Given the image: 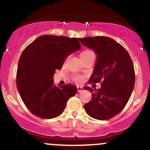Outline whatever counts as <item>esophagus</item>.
<instances>
[{
    "label": "esophagus",
    "mask_w": 150,
    "mask_h": 150,
    "mask_svg": "<svg viewBox=\"0 0 150 150\" xmlns=\"http://www.w3.org/2000/svg\"><path fill=\"white\" fill-rule=\"evenodd\" d=\"M77 89H78V92H81V91L83 90V87H81V86H78L77 87Z\"/></svg>",
    "instance_id": "34e87169"
}]
</instances>
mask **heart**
<instances>
[{
    "label": "heart",
    "mask_w": 150,
    "mask_h": 150,
    "mask_svg": "<svg viewBox=\"0 0 150 150\" xmlns=\"http://www.w3.org/2000/svg\"><path fill=\"white\" fill-rule=\"evenodd\" d=\"M91 54H94L91 50H83V51L81 53V58L86 57V56H88ZM72 80H73L75 83H82L83 81V77L82 75H74L73 78H72Z\"/></svg>",
    "instance_id": "heart-1"
}]
</instances>
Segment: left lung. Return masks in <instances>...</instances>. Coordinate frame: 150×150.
I'll return each mask as SVG.
<instances>
[{
  "label": "left lung",
  "instance_id": "8db88e82",
  "mask_svg": "<svg viewBox=\"0 0 150 150\" xmlns=\"http://www.w3.org/2000/svg\"><path fill=\"white\" fill-rule=\"evenodd\" d=\"M78 40L97 53V63L88 83L101 84L99 89L83 87L92 95L84 108L92 118L110 120L122 110L131 96L136 79L133 61L126 49L113 39L94 36Z\"/></svg>",
  "mask_w": 150,
  "mask_h": 150
}]
</instances>
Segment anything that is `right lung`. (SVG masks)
<instances>
[{
  "instance_id": "right-lung-1",
  "label": "right lung",
  "mask_w": 150,
  "mask_h": 150,
  "mask_svg": "<svg viewBox=\"0 0 150 150\" xmlns=\"http://www.w3.org/2000/svg\"><path fill=\"white\" fill-rule=\"evenodd\" d=\"M76 38L43 35L27 46L17 66L16 83L27 108L42 119H53L63 113L67 103L77 93L76 86L53 83L56 69L81 48Z\"/></svg>"
}]
</instances>
